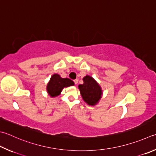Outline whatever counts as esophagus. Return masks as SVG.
I'll return each mask as SVG.
<instances>
[{
  "label": "esophagus",
  "mask_w": 156,
  "mask_h": 156,
  "mask_svg": "<svg viewBox=\"0 0 156 156\" xmlns=\"http://www.w3.org/2000/svg\"><path fill=\"white\" fill-rule=\"evenodd\" d=\"M73 81H74V83H75V84H77V83H78V79H75V80Z\"/></svg>",
  "instance_id": "esophagus-1"
}]
</instances>
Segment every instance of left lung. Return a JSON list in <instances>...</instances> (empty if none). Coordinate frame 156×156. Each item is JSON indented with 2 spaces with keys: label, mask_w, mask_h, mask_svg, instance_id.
Here are the masks:
<instances>
[{
  "label": "left lung",
  "mask_w": 156,
  "mask_h": 156,
  "mask_svg": "<svg viewBox=\"0 0 156 156\" xmlns=\"http://www.w3.org/2000/svg\"><path fill=\"white\" fill-rule=\"evenodd\" d=\"M83 80V83L78 86L82 98L88 105H95L101 98V88L90 76L86 75Z\"/></svg>",
  "instance_id": "1"
}]
</instances>
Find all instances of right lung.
<instances>
[{
  "instance_id": "obj_1",
  "label": "right lung",
  "mask_w": 156,
  "mask_h": 156,
  "mask_svg": "<svg viewBox=\"0 0 156 156\" xmlns=\"http://www.w3.org/2000/svg\"><path fill=\"white\" fill-rule=\"evenodd\" d=\"M73 85L74 83L70 79L61 78L59 75L54 74L52 75L48 84L47 90L51 97L57 96L60 94L64 87H69Z\"/></svg>"
}]
</instances>
